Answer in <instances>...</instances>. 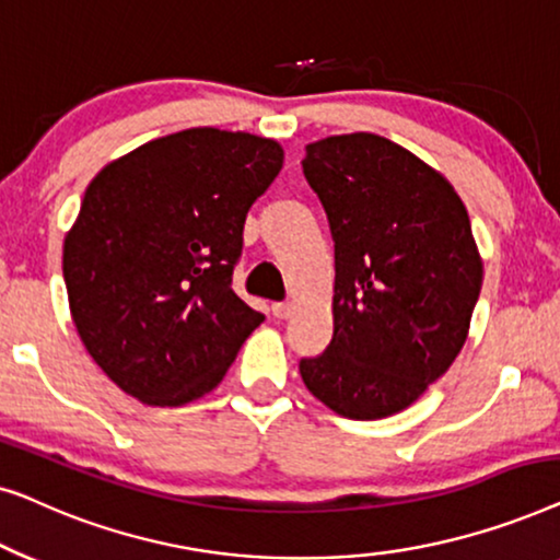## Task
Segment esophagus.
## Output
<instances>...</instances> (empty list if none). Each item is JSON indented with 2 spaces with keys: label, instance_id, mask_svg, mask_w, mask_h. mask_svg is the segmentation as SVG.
Instances as JSON below:
<instances>
[{
  "label": "esophagus",
  "instance_id": "1",
  "mask_svg": "<svg viewBox=\"0 0 560 560\" xmlns=\"http://www.w3.org/2000/svg\"><path fill=\"white\" fill-rule=\"evenodd\" d=\"M295 305L293 303H272V316L275 318H290L293 316Z\"/></svg>",
  "mask_w": 560,
  "mask_h": 560
}]
</instances>
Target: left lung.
<instances>
[{
  "label": "left lung",
  "mask_w": 560,
  "mask_h": 560,
  "mask_svg": "<svg viewBox=\"0 0 560 560\" xmlns=\"http://www.w3.org/2000/svg\"><path fill=\"white\" fill-rule=\"evenodd\" d=\"M334 236V339L305 387L354 420L395 416L454 364L481 290L471 221L451 183L380 135L305 148Z\"/></svg>",
  "instance_id": "8db88e82"
}]
</instances>
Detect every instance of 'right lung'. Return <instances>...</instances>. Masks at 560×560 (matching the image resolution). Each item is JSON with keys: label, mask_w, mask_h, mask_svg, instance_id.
<instances>
[{"label": "right lung", "mask_w": 560, "mask_h": 560, "mask_svg": "<svg viewBox=\"0 0 560 560\" xmlns=\"http://www.w3.org/2000/svg\"><path fill=\"white\" fill-rule=\"evenodd\" d=\"M280 167L275 140L196 127L89 183L63 244L68 303L83 347L127 395L160 408L198 400L262 324L232 275L249 206Z\"/></svg>", "instance_id": "1"}]
</instances>
